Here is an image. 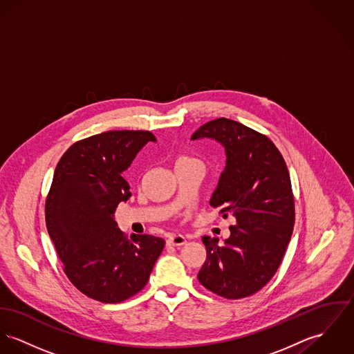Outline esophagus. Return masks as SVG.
I'll return each instance as SVG.
<instances>
[{
    "label": "esophagus",
    "instance_id": "34e87169",
    "mask_svg": "<svg viewBox=\"0 0 354 354\" xmlns=\"http://www.w3.org/2000/svg\"><path fill=\"white\" fill-rule=\"evenodd\" d=\"M185 243H187V238L184 235H180V234H173L166 241L167 246H183Z\"/></svg>",
    "mask_w": 354,
    "mask_h": 354
}]
</instances>
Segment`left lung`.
<instances>
[{
  "mask_svg": "<svg viewBox=\"0 0 354 354\" xmlns=\"http://www.w3.org/2000/svg\"><path fill=\"white\" fill-rule=\"evenodd\" d=\"M191 139L223 146L225 170L209 204L235 219L223 245L203 238L207 259L198 281L225 299L250 296L273 277L290 243L295 207L287 165L269 138L225 118L201 126Z\"/></svg>",
  "mask_w": 354,
  "mask_h": 354,
  "instance_id": "8db88e82",
  "label": "left lung"
}]
</instances>
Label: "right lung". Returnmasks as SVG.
<instances>
[{"label": "right lung", "mask_w": 354, "mask_h": 354, "mask_svg": "<svg viewBox=\"0 0 354 354\" xmlns=\"http://www.w3.org/2000/svg\"><path fill=\"white\" fill-rule=\"evenodd\" d=\"M157 142L149 131H108L74 143L58 162L46 200V225L73 286L102 303H119L142 290L165 241H129L115 211L131 196L123 173L136 154Z\"/></svg>", "instance_id": "obj_1"}]
</instances>
